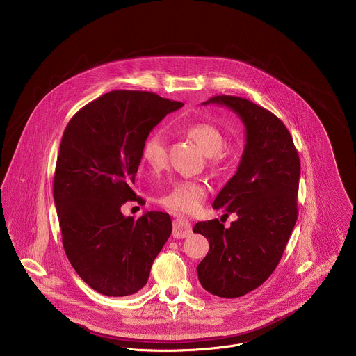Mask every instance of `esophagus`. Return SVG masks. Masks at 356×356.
Returning a JSON list of instances; mask_svg holds the SVG:
<instances>
[{"instance_id": "34e87169", "label": "esophagus", "mask_w": 356, "mask_h": 356, "mask_svg": "<svg viewBox=\"0 0 356 356\" xmlns=\"http://www.w3.org/2000/svg\"><path fill=\"white\" fill-rule=\"evenodd\" d=\"M191 234H192V225L189 223V220H186L184 218L174 219V223H172L174 238H185Z\"/></svg>"}]
</instances>
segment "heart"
Segmentation results:
<instances>
[{
  "mask_svg": "<svg viewBox=\"0 0 356 356\" xmlns=\"http://www.w3.org/2000/svg\"><path fill=\"white\" fill-rule=\"evenodd\" d=\"M185 133L192 138L197 147L209 157L211 164L219 165L223 161V152L220 151L225 144L222 131L208 122H196L185 129ZM143 159L154 170L159 171L167 161V145L161 133H151L143 144ZM207 196V186L200 181H175L170 189L159 197L163 207L178 213H195L204 203Z\"/></svg>",
  "mask_w": 356,
  "mask_h": 356,
  "instance_id": "b5f03b06",
  "label": "heart"
}]
</instances>
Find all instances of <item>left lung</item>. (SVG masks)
Instances as JSON below:
<instances>
[{"instance_id":"obj_1","label":"left lung","mask_w":356,"mask_h":356,"mask_svg":"<svg viewBox=\"0 0 356 356\" xmlns=\"http://www.w3.org/2000/svg\"><path fill=\"white\" fill-rule=\"evenodd\" d=\"M203 104L230 108L245 126L238 168L212 204L237 220L227 229L218 219L193 227L209 243L197 266L202 286L219 298H240L260 286L282 257L298 220L300 159L285 124L266 108L236 96Z\"/></svg>"}]
</instances>
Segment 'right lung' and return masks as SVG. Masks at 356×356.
I'll use <instances>...</instances> for the list:
<instances>
[{
	"mask_svg": "<svg viewBox=\"0 0 356 356\" xmlns=\"http://www.w3.org/2000/svg\"><path fill=\"white\" fill-rule=\"evenodd\" d=\"M182 105L149 92L113 90L81 108L64 130L53 179L63 247L78 275L102 295L143 289L171 234L168 213L151 211L134 219L120 207L141 203L131 185L143 144Z\"/></svg>",
	"mask_w": 356,
	"mask_h": 356,
	"instance_id": "add662e5",
	"label": "right lung"
}]
</instances>
